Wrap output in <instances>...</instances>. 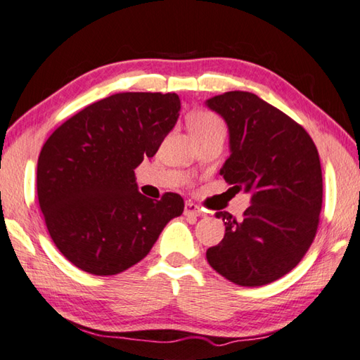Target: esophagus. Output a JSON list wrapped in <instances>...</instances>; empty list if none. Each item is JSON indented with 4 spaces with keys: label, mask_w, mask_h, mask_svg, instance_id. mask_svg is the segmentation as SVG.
<instances>
[{
    "label": "esophagus",
    "mask_w": 360,
    "mask_h": 360,
    "mask_svg": "<svg viewBox=\"0 0 360 360\" xmlns=\"http://www.w3.org/2000/svg\"><path fill=\"white\" fill-rule=\"evenodd\" d=\"M184 213H185V215H188V217H202L204 215L202 209H200L198 204H193V202H186Z\"/></svg>",
    "instance_id": "34e87169"
}]
</instances>
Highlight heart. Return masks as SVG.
<instances>
[{"mask_svg": "<svg viewBox=\"0 0 360 360\" xmlns=\"http://www.w3.org/2000/svg\"><path fill=\"white\" fill-rule=\"evenodd\" d=\"M188 128H190V132L193 137L196 136H204V134H210V132H224V122L219 118L217 113L212 112H194L188 118Z\"/></svg>", "mask_w": 360, "mask_h": 360, "instance_id": "b5f03b06", "label": "heart"}]
</instances>
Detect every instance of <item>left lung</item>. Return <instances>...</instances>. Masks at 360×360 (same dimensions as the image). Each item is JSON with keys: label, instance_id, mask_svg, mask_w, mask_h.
<instances>
[{"label": "left lung", "instance_id": "obj_1", "mask_svg": "<svg viewBox=\"0 0 360 360\" xmlns=\"http://www.w3.org/2000/svg\"><path fill=\"white\" fill-rule=\"evenodd\" d=\"M207 105L229 126L231 156L221 169L251 205L237 219L217 212L226 234L207 261L238 286L269 285L297 266L316 237L323 207L318 148L304 126L248 91H228Z\"/></svg>", "mask_w": 360, "mask_h": 360}]
</instances>
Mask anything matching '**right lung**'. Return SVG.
Wrapping results in <instances>:
<instances>
[{
    "mask_svg": "<svg viewBox=\"0 0 360 360\" xmlns=\"http://www.w3.org/2000/svg\"><path fill=\"white\" fill-rule=\"evenodd\" d=\"M175 93H117L86 105L50 136L37 160V199L56 248L84 272L117 275L142 261L180 194L151 200L134 169L151 158L179 118Z\"/></svg>",
    "mask_w": 360,
    "mask_h": 360,
    "instance_id": "right-lung-1",
    "label": "right lung"
}]
</instances>
